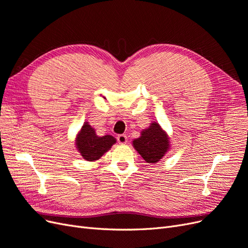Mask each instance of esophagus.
Returning <instances> with one entry per match:
<instances>
[{"label": "esophagus", "instance_id": "1", "mask_svg": "<svg viewBox=\"0 0 248 248\" xmlns=\"http://www.w3.org/2000/svg\"><path fill=\"white\" fill-rule=\"evenodd\" d=\"M117 140L119 141V144L124 145L127 142V137L125 136V134H119V136L117 137Z\"/></svg>", "mask_w": 248, "mask_h": 248}]
</instances>
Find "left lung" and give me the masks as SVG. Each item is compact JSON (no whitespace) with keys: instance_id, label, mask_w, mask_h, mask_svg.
<instances>
[{"instance_id":"1","label":"left lung","mask_w":248,"mask_h":248,"mask_svg":"<svg viewBox=\"0 0 248 248\" xmlns=\"http://www.w3.org/2000/svg\"><path fill=\"white\" fill-rule=\"evenodd\" d=\"M132 145L148 163L158 162L170 149L167 132L157 122H152L148 128L141 130L140 137L133 140Z\"/></svg>"}]
</instances>
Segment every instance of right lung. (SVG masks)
I'll return each mask as SVG.
<instances>
[{
    "label": "right lung",
    "mask_w": 248,
    "mask_h": 248,
    "mask_svg": "<svg viewBox=\"0 0 248 248\" xmlns=\"http://www.w3.org/2000/svg\"><path fill=\"white\" fill-rule=\"evenodd\" d=\"M116 144V139L111 136L98 137L91 125L85 122L80 131L78 133L76 145L78 151L82 158L88 161L98 160L100 157L108 152L111 146Z\"/></svg>",
    "instance_id": "obj_1"
}]
</instances>
